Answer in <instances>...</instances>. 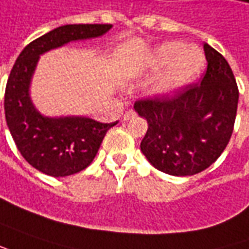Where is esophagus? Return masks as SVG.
<instances>
[{"label":"esophagus","mask_w":249,"mask_h":249,"mask_svg":"<svg viewBox=\"0 0 249 249\" xmlns=\"http://www.w3.org/2000/svg\"><path fill=\"white\" fill-rule=\"evenodd\" d=\"M133 116H135V111H133V110L125 111V114L123 116V121H128V120L133 117Z\"/></svg>","instance_id":"34e87169"}]
</instances>
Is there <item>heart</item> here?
<instances>
[{"label": "heart", "mask_w": 249, "mask_h": 249, "mask_svg": "<svg viewBox=\"0 0 249 249\" xmlns=\"http://www.w3.org/2000/svg\"><path fill=\"white\" fill-rule=\"evenodd\" d=\"M165 66V71L150 87V92L160 98L173 95L194 82L204 67V55L199 47L185 46L180 42H165L155 47L150 58V68L157 71Z\"/></svg>", "instance_id": "1"}]
</instances>
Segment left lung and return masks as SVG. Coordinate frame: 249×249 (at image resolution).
I'll use <instances>...</instances> for the list:
<instances>
[{"label":"left lung","instance_id":"obj_1","mask_svg":"<svg viewBox=\"0 0 249 249\" xmlns=\"http://www.w3.org/2000/svg\"><path fill=\"white\" fill-rule=\"evenodd\" d=\"M207 71L172 98L142 99L133 109L147 120L140 150L155 169L170 176H194L213 165L231 140L238 103L228 61L204 43Z\"/></svg>","mask_w":249,"mask_h":249}]
</instances>
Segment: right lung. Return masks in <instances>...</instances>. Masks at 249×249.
Here are the masks:
<instances>
[{
    "label": "right lung",
    "mask_w": 249,
    "mask_h": 249,
    "mask_svg": "<svg viewBox=\"0 0 249 249\" xmlns=\"http://www.w3.org/2000/svg\"><path fill=\"white\" fill-rule=\"evenodd\" d=\"M111 24H67L32 40L23 49L5 89L6 125L20 154L42 173L65 177L79 173L95 158L106 132L103 124L84 116H43L30 95L32 76L40 55L75 40L102 36Z\"/></svg>",
    "instance_id": "obj_1"
}]
</instances>
